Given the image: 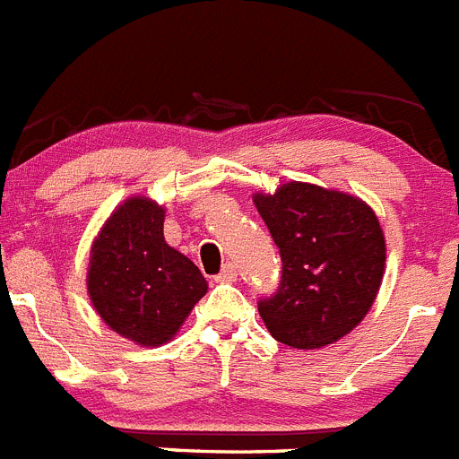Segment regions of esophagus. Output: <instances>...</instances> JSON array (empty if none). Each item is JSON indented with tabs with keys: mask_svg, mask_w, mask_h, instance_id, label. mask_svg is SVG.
Wrapping results in <instances>:
<instances>
[{
	"mask_svg": "<svg viewBox=\"0 0 459 459\" xmlns=\"http://www.w3.org/2000/svg\"><path fill=\"white\" fill-rule=\"evenodd\" d=\"M238 278V269H235L233 263H226L224 269L217 273V281H224V282H233Z\"/></svg>",
	"mask_w": 459,
	"mask_h": 459,
	"instance_id": "esophagus-1",
	"label": "esophagus"
}]
</instances>
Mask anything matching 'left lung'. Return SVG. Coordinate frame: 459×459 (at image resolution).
Masks as SVG:
<instances>
[{"label":"left lung","mask_w":459,"mask_h":459,"mask_svg":"<svg viewBox=\"0 0 459 459\" xmlns=\"http://www.w3.org/2000/svg\"><path fill=\"white\" fill-rule=\"evenodd\" d=\"M282 263L281 282L258 312L273 340L321 349L353 331L378 294L385 238L359 199L307 183L255 195Z\"/></svg>","instance_id":"8db88e82"}]
</instances>
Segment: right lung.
Here are the masks:
<instances>
[{"instance_id":"1","label":"right lung","mask_w":459,"mask_h":459,"mask_svg":"<svg viewBox=\"0 0 459 459\" xmlns=\"http://www.w3.org/2000/svg\"><path fill=\"white\" fill-rule=\"evenodd\" d=\"M165 212L128 199L92 244L88 292L101 319L143 346L171 340L208 285L199 267L162 238Z\"/></svg>"}]
</instances>
